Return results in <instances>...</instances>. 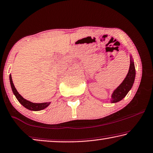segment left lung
<instances>
[{"label": "left lung", "instance_id": "left-lung-1", "mask_svg": "<svg viewBox=\"0 0 153 153\" xmlns=\"http://www.w3.org/2000/svg\"><path fill=\"white\" fill-rule=\"evenodd\" d=\"M135 67L133 59L130 56V63L128 73L124 80L114 90L111 96V103H117L124 98L133 85L135 79Z\"/></svg>", "mask_w": 153, "mask_h": 153}]
</instances>
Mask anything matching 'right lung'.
<instances>
[{
	"instance_id": "right-lung-1",
	"label": "right lung",
	"mask_w": 153,
	"mask_h": 153,
	"mask_svg": "<svg viewBox=\"0 0 153 153\" xmlns=\"http://www.w3.org/2000/svg\"><path fill=\"white\" fill-rule=\"evenodd\" d=\"M10 85L11 88H12V92L14 93V94L16 97L17 100L19 101V103L23 105L24 107L27 108V109L30 110H32V111H39V110H42L45 109V108H47L48 105L50 104V102H46V103H32L31 101H29L26 100L25 99H24L21 94H19L16 90V88L14 87V83H13L12 76L11 74L10 75Z\"/></svg>"
}]
</instances>
